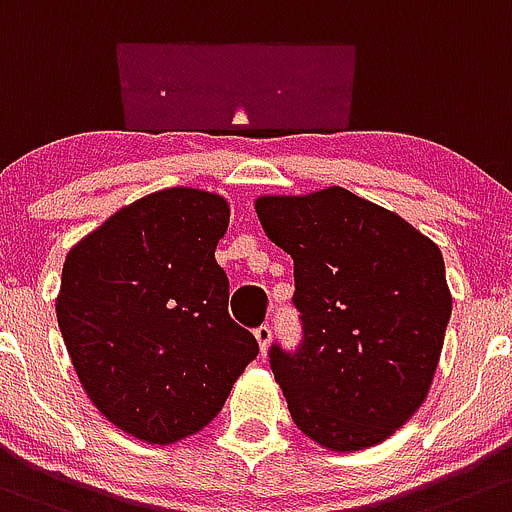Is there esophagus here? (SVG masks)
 <instances>
[{
	"mask_svg": "<svg viewBox=\"0 0 512 512\" xmlns=\"http://www.w3.org/2000/svg\"><path fill=\"white\" fill-rule=\"evenodd\" d=\"M255 339H257V344H260V352L265 354L267 347H270V342H273V331H270V326H267V324L257 326Z\"/></svg>",
	"mask_w": 512,
	"mask_h": 512,
	"instance_id": "obj_1",
	"label": "esophagus"
}]
</instances>
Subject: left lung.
<instances>
[{"instance_id":"left-lung-1","label":"left lung","mask_w":512,"mask_h":512,"mask_svg":"<svg viewBox=\"0 0 512 512\" xmlns=\"http://www.w3.org/2000/svg\"><path fill=\"white\" fill-rule=\"evenodd\" d=\"M267 239L293 257L303 347L270 349L293 423L329 451L393 436L426 400L451 316L436 242L347 188L260 196Z\"/></svg>"}]
</instances>
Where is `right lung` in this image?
Returning a JSON list of instances; mask_svg holds the SVG:
<instances>
[{"label":"right lung","mask_w":512,"mask_h":512,"mask_svg":"<svg viewBox=\"0 0 512 512\" xmlns=\"http://www.w3.org/2000/svg\"><path fill=\"white\" fill-rule=\"evenodd\" d=\"M229 201L163 188L114 211L63 262L55 316L78 382L99 413L147 444H176L222 411L257 357L227 313L214 250Z\"/></svg>","instance_id":"1"}]
</instances>
